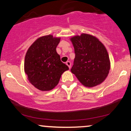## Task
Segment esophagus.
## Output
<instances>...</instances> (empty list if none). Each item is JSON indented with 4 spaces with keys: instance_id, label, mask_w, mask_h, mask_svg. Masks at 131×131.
Returning <instances> with one entry per match:
<instances>
[{
    "instance_id": "esophagus-1",
    "label": "esophagus",
    "mask_w": 131,
    "mask_h": 131,
    "mask_svg": "<svg viewBox=\"0 0 131 131\" xmlns=\"http://www.w3.org/2000/svg\"><path fill=\"white\" fill-rule=\"evenodd\" d=\"M66 64H67V65L68 66V67H69V68H71V62L70 61H67V63H66Z\"/></svg>"
}]
</instances>
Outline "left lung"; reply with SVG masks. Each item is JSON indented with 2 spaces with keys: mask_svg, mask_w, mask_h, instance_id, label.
Masks as SVG:
<instances>
[{
  "mask_svg": "<svg viewBox=\"0 0 131 131\" xmlns=\"http://www.w3.org/2000/svg\"><path fill=\"white\" fill-rule=\"evenodd\" d=\"M74 49V64L71 71L86 88H94L105 80L110 70L107 50L98 38L82 33L70 39Z\"/></svg>",
  "mask_w": 131,
  "mask_h": 131,
  "instance_id": "obj_1",
  "label": "left lung"
}]
</instances>
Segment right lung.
<instances>
[{
  "mask_svg": "<svg viewBox=\"0 0 131 131\" xmlns=\"http://www.w3.org/2000/svg\"><path fill=\"white\" fill-rule=\"evenodd\" d=\"M61 37L53 35L37 38L27 50L24 70L30 83L41 91L53 89L59 82L61 74L69 70L60 60L56 48Z\"/></svg>",
  "mask_w": 131,
  "mask_h": 131,
  "instance_id": "right-lung-1",
  "label": "right lung"
}]
</instances>
